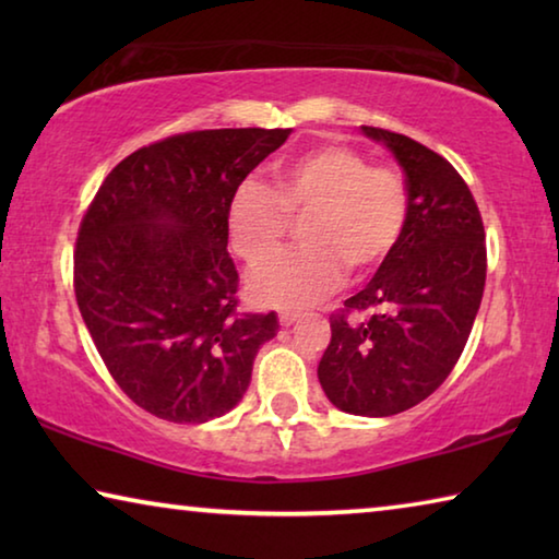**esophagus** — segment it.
<instances>
[{
	"label": "esophagus",
	"mask_w": 559,
	"mask_h": 559,
	"mask_svg": "<svg viewBox=\"0 0 559 559\" xmlns=\"http://www.w3.org/2000/svg\"><path fill=\"white\" fill-rule=\"evenodd\" d=\"M298 318H300L298 313H290V310H281V313H278V323H281L283 328H290L293 323H296Z\"/></svg>",
	"instance_id": "esophagus-1"
}]
</instances>
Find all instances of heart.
<instances>
[{
	"instance_id": "heart-1",
	"label": "heart",
	"mask_w": 559,
	"mask_h": 559,
	"mask_svg": "<svg viewBox=\"0 0 559 559\" xmlns=\"http://www.w3.org/2000/svg\"><path fill=\"white\" fill-rule=\"evenodd\" d=\"M409 214V194L392 167H372L347 145H320L273 169V194L246 179L226 204L231 251L261 266L281 249L288 222H300L302 249L253 273L249 293L276 308L313 306L343 281L362 276L394 251Z\"/></svg>"
}]
</instances>
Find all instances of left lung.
I'll return each instance as SVG.
<instances>
[{"label":"left lung","mask_w":559,"mask_h":559,"mask_svg":"<svg viewBox=\"0 0 559 559\" xmlns=\"http://www.w3.org/2000/svg\"><path fill=\"white\" fill-rule=\"evenodd\" d=\"M362 132L402 167L409 214L372 281L345 300L367 318L330 320L318 380L340 412L392 416L427 400L459 362L484 298L486 231L451 163L400 132Z\"/></svg>","instance_id":"1"}]
</instances>
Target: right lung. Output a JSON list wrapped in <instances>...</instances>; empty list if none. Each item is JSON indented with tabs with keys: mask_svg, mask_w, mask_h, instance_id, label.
Here are the masks:
<instances>
[{
	"mask_svg": "<svg viewBox=\"0 0 559 559\" xmlns=\"http://www.w3.org/2000/svg\"><path fill=\"white\" fill-rule=\"evenodd\" d=\"M290 132L200 130L140 147L83 216L73 257L83 323L120 390L159 419L231 412L278 333L276 313L236 316L226 204Z\"/></svg>",
	"mask_w": 559,
	"mask_h": 559,
	"instance_id": "obj_1",
	"label": "right lung"
}]
</instances>
